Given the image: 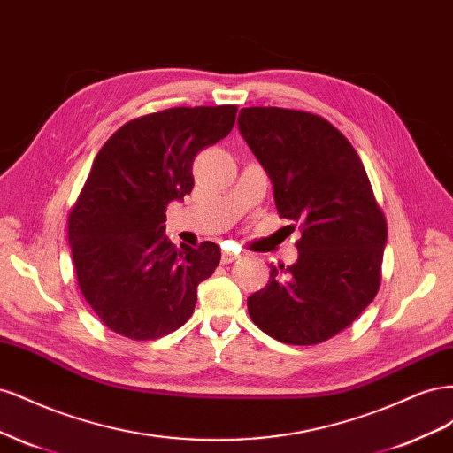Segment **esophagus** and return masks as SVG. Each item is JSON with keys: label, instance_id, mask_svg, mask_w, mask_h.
I'll return each mask as SVG.
<instances>
[{"label": "esophagus", "instance_id": "obj_1", "mask_svg": "<svg viewBox=\"0 0 453 453\" xmlns=\"http://www.w3.org/2000/svg\"><path fill=\"white\" fill-rule=\"evenodd\" d=\"M242 255L240 253H234V251H228V250H225L223 253H221V263L223 265H230V263H234L236 258H240Z\"/></svg>", "mask_w": 453, "mask_h": 453}]
</instances>
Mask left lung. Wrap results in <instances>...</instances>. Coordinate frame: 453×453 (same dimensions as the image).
Listing matches in <instances>:
<instances>
[{"label": "left lung", "mask_w": 453, "mask_h": 453, "mask_svg": "<svg viewBox=\"0 0 453 453\" xmlns=\"http://www.w3.org/2000/svg\"><path fill=\"white\" fill-rule=\"evenodd\" d=\"M238 127L270 177L280 217L303 230L296 263L272 266L265 289L248 298V311L283 344H321L374 300L386 217L357 150L323 117L243 107Z\"/></svg>", "instance_id": "1"}]
</instances>
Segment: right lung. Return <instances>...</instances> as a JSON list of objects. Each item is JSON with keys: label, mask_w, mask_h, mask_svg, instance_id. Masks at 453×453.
<instances>
[{"label": "right lung", "mask_w": 453, "mask_h": 453, "mask_svg": "<svg viewBox=\"0 0 453 453\" xmlns=\"http://www.w3.org/2000/svg\"><path fill=\"white\" fill-rule=\"evenodd\" d=\"M236 105L172 107L120 127L96 155L67 217L79 289L113 333L155 340L177 331L196 306L198 283L215 272L213 242L177 250L166 208L195 187L193 162L226 138Z\"/></svg>", "instance_id": "right-lung-1"}]
</instances>
